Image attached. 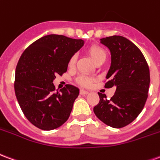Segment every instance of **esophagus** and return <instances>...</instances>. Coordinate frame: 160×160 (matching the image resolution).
Instances as JSON below:
<instances>
[{
	"mask_svg": "<svg viewBox=\"0 0 160 160\" xmlns=\"http://www.w3.org/2000/svg\"><path fill=\"white\" fill-rule=\"evenodd\" d=\"M80 93L81 94V95H84V96H85V95H87V94H88V93H89V92H87V91H86V90H83V89H80Z\"/></svg>",
	"mask_w": 160,
	"mask_h": 160,
	"instance_id": "34e87169",
	"label": "esophagus"
}]
</instances>
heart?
Returning <instances> with one entry per match:
<instances>
[{
  "mask_svg": "<svg viewBox=\"0 0 160 160\" xmlns=\"http://www.w3.org/2000/svg\"><path fill=\"white\" fill-rule=\"evenodd\" d=\"M87 54L90 56L92 60L93 61L94 63L98 62L99 60L106 59V52L101 46L97 45V44H93L91 45L87 50ZM76 62V56H72L70 57L69 61H68V68H73L74 64ZM94 79L92 77L87 76V75H80L76 79L77 83L80 84V86L83 87H90L92 83L93 82Z\"/></svg>",
  "mask_w": 160,
  "mask_h": 160,
  "instance_id": "heart-1",
  "label": "heart"
}]
</instances>
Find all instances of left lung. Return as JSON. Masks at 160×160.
Here are the masks:
<instances>
[{"label": "left lung", "mask_w": 160, "mask_h": 160, "mask_svg": "<svg viewBox=\"0 0 160 160\" xmlns=\"http://www.w3.org/2000/svg\"><path fill=\"white\" fill-rule=\"evenodd\" d=\"M100 42L111 55L104 87L115 86L117 89L111 99L98 92L100 100L93 111L104 123L120 128L131 123L144 108L150 84L149 68L139 48L126 38L107 37Z\"/></svg>", "instance_id": "obj_1"}]
</instances>
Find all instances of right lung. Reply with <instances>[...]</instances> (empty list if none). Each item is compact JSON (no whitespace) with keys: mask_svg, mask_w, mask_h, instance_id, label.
<instances>
[{"mask_svg":"<svg viewBox=\"0 0 160 160\" xmlns=\"http://www.w3.org/2000/svg\"><path fill=\"white\" fill-rule=\"evenodd\" d=\"M84 45L82 39L50 34L32 42L20 56L14 91L23 113L42 130L62 126L68 118L80 90L67 85L55 92L56 75L66 73L70 57Z\"/></svg>","mask_w":160,"mask_h":160,"instance_id":"add662e5","label":"right lung"}]
</instances>
